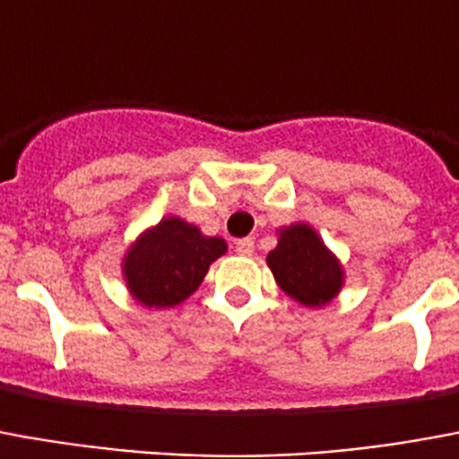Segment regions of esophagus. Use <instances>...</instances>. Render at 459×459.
<instances>
[{"mask_svg": "<svg viewBox=\"0 0 459 459\" xmlns=\"http://www.w3.org/2000/svg\"><path fill=\"white\" fill-rule=\"evenodd\" d=\"M253 250H255L253 238H240L238 243H236V253H238V255H253Z\"/></svg>", "mask_w": 459, "mask_h": 459, "instance_id": "esophagus-1", "label": "esophagus"}]
</instances>
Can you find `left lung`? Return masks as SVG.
<instances>
[{
	"instance_id": "1",
	"label": "left lung",
	"mask_w": 459,
	"mask_h": 459,
	"mask_svg": "<svg viewBox=\"0 0 459 459\" xmlns=\"http://www.w3.org/2000/svg\"><path fill=\"white\" fill-rule=\"evenodd\" d=\"M267 264L284 294L304 307H324L341 291L342 267L307 223L280 230V243Z\"/></svg>"
}]
</instances>
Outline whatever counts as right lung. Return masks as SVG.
Instances as JSON below:
<instances>
[{
	"mask_svg": "<svg viewBox=\"0 0 459 459\" xmlns=\"http://www.w3.org/2000/svg\"><path fill=\"white\" fill-rule=\"evenodd\" d=\"M223 253L226 243L221 238H206L192 223L168 216L126 253V284L143 307H178Z\"/></svg>",
	"mask_w": 459,
	"mask_h": 459,
	"instance_id": "obj_1",
	"label": "right lung"
}]
</instances>
